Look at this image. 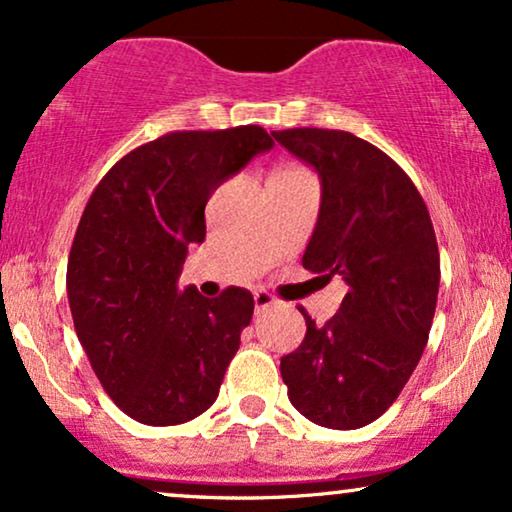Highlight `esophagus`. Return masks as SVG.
I'll use <instances>...</instances> for the list:
<instances>
[{"instance_id": "esophagus-1", "label": "esophagus", "mask_w": 512, "mask_h": 512, "mask_svg": "<svg viewBox=\"0 0 512 512\" xmlns=\"http://www.w3.org/2000/svg\"><path fill=\"white\" fill-rule=\"evenodd\" d=\"M252 297H255V313H260L264 309H269V306L278 304V299L271 295V292H267V290H257Z\"/></svg>"}]
</instances>
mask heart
<instances>
[{"label":"heart","mask_w":512,"mask_h":512,"mask_svg":"<svg viewBox=\"0 0 512 512\" xmlns=\"http://www.w3.org/2000/svg\"><path fill=\"white\" fill-rule=\"evenodd\" d=\"M283 170H299V168H283Z\"/></svg>","instance_id":"heart-1"}]
</instances>
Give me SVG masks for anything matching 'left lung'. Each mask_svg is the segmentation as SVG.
<instances>
[{"label":"left lung","mask_w":512,"mask_h":512,"mask_svg":"<svg viewBox=\"0 0 512 512\" xmlns=\"http://www.w3.org/2000/svg\"><path fill=\"white\" fill-rule=\"evenodd\" d=\"M271 135L323 187L304 269L349 285L325 325L299 309L306 335L281 377L306 419L351 431L393 405L424 353L440 288L433 222L405 170L367 140L327 128Z\"/></svg>","instance_id":"1"}]
</instances>
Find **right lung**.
I'll return each instance as SVG.
<instances>
[{
  "label": "right lung",
  "instance_id": "right-lung-1",
  "mask_svg": "<svg viewBox=\"0 0 512 512\" xmlns=\"http://www.w3.org/2000/svg\"><path fill=\"white\" fill-rule=\"evenodd\" d=\"M274 140L260 126L175 131L119 159L93 189L67 260L74 330L121 412L175 426L215 403L252 295L177 288L206 238L210 194Z\"/></svg>",
  "mask_w": 512,
  "mask_h": 512
}]
</instances>
